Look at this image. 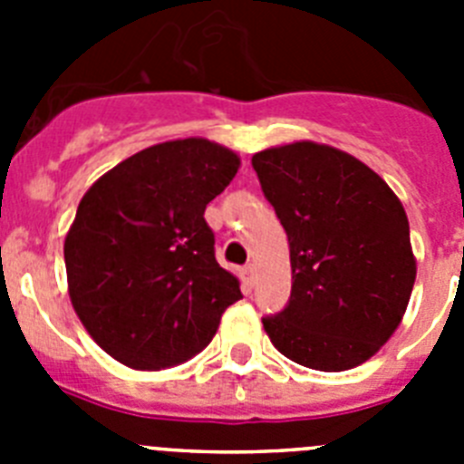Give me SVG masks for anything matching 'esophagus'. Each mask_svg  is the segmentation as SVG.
<instances>
[{
  "label": "esophagus",
  "instance_id": "obj_1",
  "mask_svg": "<svg viewBox=\"0 0 464 464\" xmlns=\"http://www.w3.org/2000/svg\"><path fill=\"white\" fill-rule=\"evenodd\" d=\"M241 281H244V288H253V283H256V267H253V265H246V267L241 269Z\"/></svg>",
  "mask_w": 464,
  "mask_h": 464
}]
</instances>
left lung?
<instances>
[{"mask_svg":"<svg viewBox=\"0 0 464 464\" xmlns=\"http://www.w3.org/2000/svg\"><path fill=\"white\" fill-rule=\"evenodd\" d=\"M290 244L293 290L265 315L274 346L311 370L358 367L391 339L416 281L404 207L353 155L297 141L253 155Z\"/></svg>","mask_w":464,"mask_h":464,"instance_id":"left-lung-1","label":"left lung"}]
</instances>
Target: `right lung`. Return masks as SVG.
<instances>
[{
  "label": "right lung",
  "instance_id": "add662e5",
  "mask_svg": "<svg viewBox=\"0 0 464 464\" xmlns=\"http://www.w3.org/2000/svg\"><path fill=\"white\" fill-rule=\"evenodd\" d=\"M237 169L218 143L179 139L122 160L85 192L64 239L69 297L111 358L134 370L186 362L241 299L204 220Z\"/></svg>",
  "mask_w": 464,
  "mask_h": 464
}]
</instances>
